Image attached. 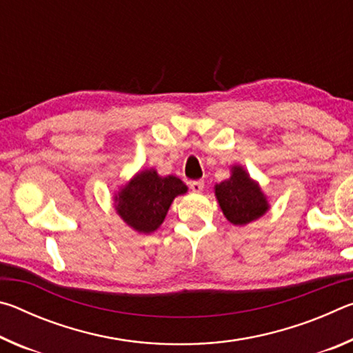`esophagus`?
Wrapping results in <instances>:
<instances>
[{
	"label": "esophagus",
	"mask_w": 353,
	"mask_h": 353,
	"mask_svg": "<svg viewBox=\"0 0 353 353\" xmlns=\"http://www.w3.org/2000/svg\"><path fill=\"white\" fill-rule=\"evenodd\" d=\"M190 188L196 191V193H199V191H202V188H204V181H191Z\"/></svg>",
	"instance_id": "esophagus-1"
}]
</instances>
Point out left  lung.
I'll return each instance as SVG.
<instances>
[{"mask_svg": "<svg viewBox=\"0 0 353 353\" xmlns=\"http://www.w3.org/2000/svg\"><path fill=\"white\" fill-rule=\"evenodd\" d=\"M214 196L225 219L234 225L252 223L271 207L260 183L241 165L230 166V177L214 185Z\"/></svg>", "mask_w": 353, "mask_h": 353, "instance_id": "obj_1", "label": "left lung"}]
</instances>
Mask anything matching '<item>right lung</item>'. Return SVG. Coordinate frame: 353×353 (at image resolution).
Segmentation results:
<instances>
[{"mask_svg":"<svg viewBox=\"0 0 353 353\" xmlns=\"http://www.w3.org/2000/svg\"><path fill=\"white\" fill-rule=\"evenodd\" d=\"M188 187L176 176H160L155 168L137 172L113 196L118 216L139 234H152L165 221L177 196Z\"/></svg>","mask_w":353,"mask_h":353,"instance_id":"right-lung-1","label":"right lung"}]
</instances>
